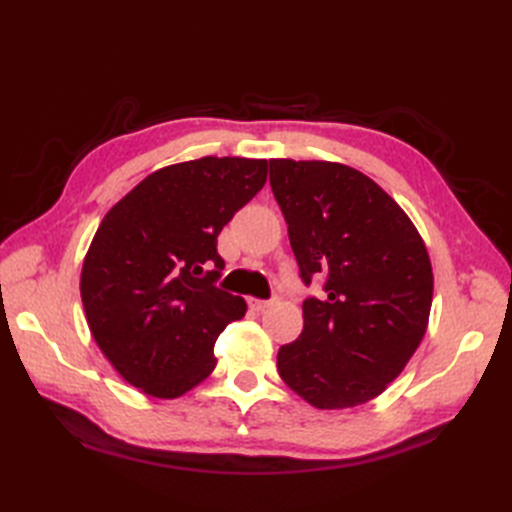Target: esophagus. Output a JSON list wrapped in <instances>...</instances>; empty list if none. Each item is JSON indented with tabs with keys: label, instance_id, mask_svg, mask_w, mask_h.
I'll return each mask as SVG.
<instances>
[{
	"label": "esophagus",
	"instance_id": "34e87169",
	"mask_svg": "<svg viewBox=\"0 0 512 512\" xmlns=\"http://www.w3.org/2000/svg\"><path fill=\"white\" fill-rule=\"evenodd\" d=\"M248 303L255 312H266L270 306H273V301H262V299H250Z\"/></svg>",
	"mask_w": 512,
	"mask_h": 512
}]
</instances>
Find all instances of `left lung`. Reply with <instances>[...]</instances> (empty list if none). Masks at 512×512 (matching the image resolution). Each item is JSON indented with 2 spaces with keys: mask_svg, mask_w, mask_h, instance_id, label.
Instances as JSON below:
<instances>
[{
  "mask_svg": "<svg viewBox=\"0 0 512 512\" xmlns=\"http://www.w3.org/2000/svg\"><path fill=\"white\" fill-rule=\"evenodd\" d=\"M270 187L301 279L303 332L279 347L284 383L317 409L383 394L427 332L433 273L418 228L378 184L341 162L273 158Z\"/></svg>",
  "mask_w": 512,
  "mask_h": 512,
  "instance_id": "obj_1",
  "label": "left lung"
}]
</instances>
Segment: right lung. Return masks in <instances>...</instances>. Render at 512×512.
Wrapping results in <instances>:
<instances>
[{
  "label": "right lung",
  "instance_id": "obj_1",
  "mask_svg": "<svg viewBox=\"0 0 512 512\" xmlns=\"http://www.w3.org/2000/svg\"><path fill=\"white\" fill-rule=\"evenodd\" d=\"M266 160L178 162L116 202L81 270L90 332L129 385L178 398L209 376L213 345L246 301L215 286L224 268L217 235L262 191Z\"/></svg>",
  "mask_w": 512,
  "mask_h": 512
}]
</instances>
